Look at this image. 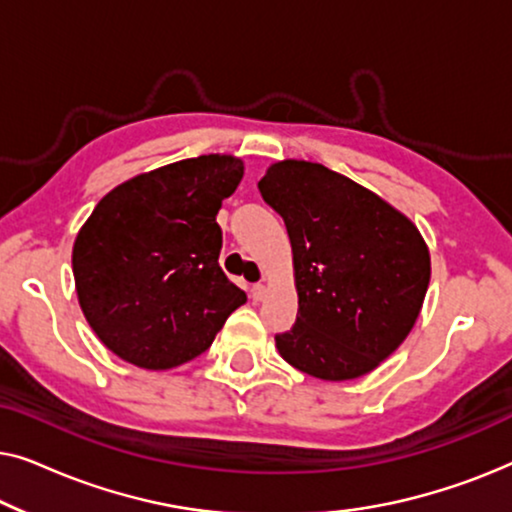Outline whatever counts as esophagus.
<instances>
[{
	"label": "esophagus",
	"instance_id": "1",
	"mask_svg": "<svg viewBox=\"0 0 512 512\" xmlns=\"http://www.w3.org/2000/svg\"><path fill=\"white\" fill-rule=\"evenodd\" d=\"M265 293H268V286H265L263 282L251 286V298H254V300H263Z\"/></svg>",
	"mask_w": 512,
	"mask_h": 512
}]
</instances>
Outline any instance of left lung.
Listing matches in <instances>:
<instances>
[{"label": "left lung", "instance_id": "obj_1", "mask_svg": "<svg viewBox=\"0 0 512 512\" xmlns=\"http://www.w3.org/2000/svg\"><path fill=\"white\" fill-rule=\"evenodd\" d=\"M289 230L298 317L277 333L284 361L319 380H354L408 338L431 279L415 223L380 195L307 160L258 181Z\"/></svg>", "mask_w": 512, "mask_h": 512}]
</instances>
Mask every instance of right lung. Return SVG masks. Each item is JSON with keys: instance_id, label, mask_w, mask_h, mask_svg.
Listing matches in <instances>:
<instances>
[{"instance_id": "obj_1", "label": "right lung", "mask_w": 512, "mask_h": 512, "mask_svg": "<svg viewBox=\"0 0 512 512\" xmlns=\"http://www.w3.org/2000/svg\"><path fill=\"white\" fill-rule=\"evenodd\" d=\"M242 174L233 156L179 160L116 186L83 223L72 251L79 305L123 361L181 366L247 303L219 265L216 223Z\"/></svg>"}]
</instances>
